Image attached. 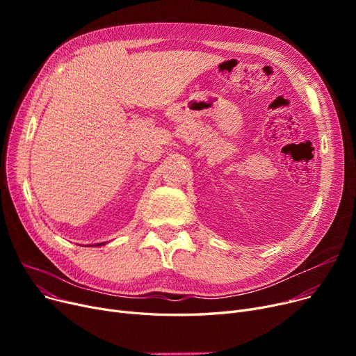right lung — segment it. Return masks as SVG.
I'll list each match as a JSON object with an SVG mask.
<instances>
[{
    "label": "right lung",
    "instance_id": "obj_1",
    "mask_svg": "<svg viewBox=\"0 0 356 356\" xmlns=\"http://www.w3.org/2000/svg\"><path fill=\"white\" fill-rule=\"evenodd\" d=\"M106 242H101V244H95V245H88V247H102V245H105Z\"/></svg>",
    "mask_w": 356,
    "mask_h": 356
}]
</instances>
